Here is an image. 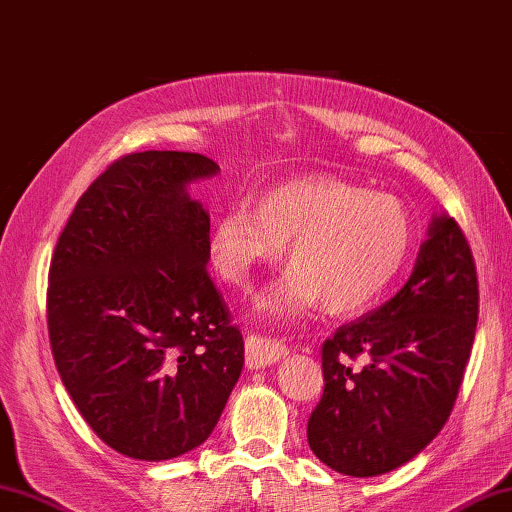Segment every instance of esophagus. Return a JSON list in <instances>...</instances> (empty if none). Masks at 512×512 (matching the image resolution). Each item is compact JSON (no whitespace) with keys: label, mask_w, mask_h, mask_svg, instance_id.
<instances>
[{"label":"esophagus","mask_w":512,"mask_h":512,"mask_svg":"<svg viewBox=\"0 0 512 512\" xmlns=\"http://www.w3.org/2000/svg\"><path fill=\"white\" fill-rule=\"evenodd\" d=\"M287 356L285 342L276 338L263 336H247L245 338V360L249 369H263L267 364H274Z\"/></svg>","instance_id":"1"}]
</instances>
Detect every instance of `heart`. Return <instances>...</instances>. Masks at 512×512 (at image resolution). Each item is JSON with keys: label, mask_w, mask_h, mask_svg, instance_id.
<instances>
[{"label": "heart", "mask_w": 512, "mask_h": 512, "mask_svg": "<svg viewBox=\"0 0 512 512\" xmlns=\"http://www.w3.org/2000/svg\"><path fill=\"white\" fill-rule=\"evenodd\" d=\"M411 241L409 214L395 198L311 176L269 187L256 210L238 205L218 216L207 258L221 283L245 289L289 243L294 267L254 298V316L291 322L318 305L331 316L371 309L398 278Z\"/></svg>", "instance_id": "obj_1"}]
</instances>
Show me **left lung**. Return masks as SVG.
Listing matches in <instances>:
<instances>
[{"mask_svg": "<svg viewBox=\"0 0 512 512\" xmlns=\"http://www.w3.org/2000/svg\"><path fill=\"white\" fill-rule=\"evenodd\" d=\"M477 314L471 247L455 218L435 216L398 294L322 342L325 391L307 422L318 460L351 477L413 460L453 411Z\"/></svg>", "mask_w": 512, "mask_h": 512, "instance_id": "obj_1", "label": "left lung"}]
</instances>
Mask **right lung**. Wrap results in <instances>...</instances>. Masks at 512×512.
Returning <instances> with one entry per match:
<instances>
[{
  "instance_id": "1",
  "label": "right lung",
  "mask_w": 512,
  "mask_h": 512,
  "mask_svg": "<svg viewBox=\"0 0 512 512\" xmlns=\"http://www.w3.org/2000/svg\"><path fill=\"white\" fill-rule=\"evenodd\" d=\"M218 174L196 152H132L90 183L48 271L52 358L103 442L161 462L201 446L245 342L207 274L210 214L185 192Z\"/></svg>"
}]
</instances>
